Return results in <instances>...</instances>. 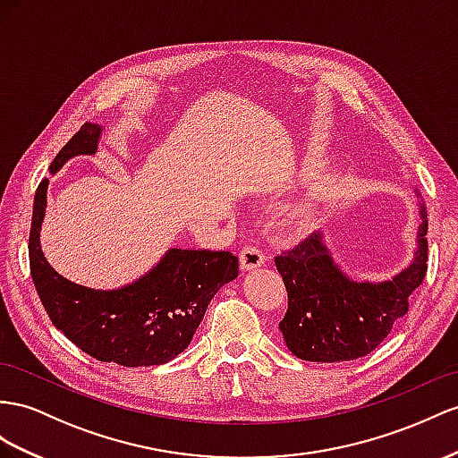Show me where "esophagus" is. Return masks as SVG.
<instances>
[{
    "label": "esophagus",
    "mask_w": 458,
    "mask_h": 458,
    "mask_svg": "<svg viewBox=\"0 0 458 458\" xmlns=\"http://www.w3.org/2000/svg\"><path fill=\"white\" fill-rule=\"evenodd\" d=\"M240 265L242 268H245V271L261 267L265 265V253L259 248H255V245H245V248H242L240 251Z\"/></svg>",
    "instance_id": "1"
}]
</instances>
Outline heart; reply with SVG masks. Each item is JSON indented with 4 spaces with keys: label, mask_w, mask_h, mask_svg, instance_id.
I'll use <instances>...</instances> for the list:
<instances>
[{
    "label": "heart",
    "mask_w": 458,
    "mask_h": 458,
    "mask_svg": "<svg viewBox=\"0 0 458 458\" xmlns=\"http://www.w3.org/2000/svg\"><path fill=\"white\" fill-rule=\"evenodd\" d=\"M319 207H321V197L311 199V201L300 205V207L294 210V215H292V218H294V222H296L298 226L306 228V226L313 225V220L318 218Z\"/></svg>",
    "instance_id": "1"
}]
</instances>
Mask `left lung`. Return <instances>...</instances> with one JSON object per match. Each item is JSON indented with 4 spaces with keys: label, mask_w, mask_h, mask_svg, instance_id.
<instances>
[{
    "label": "left lung",
    "mask_w": 458,
    "mask_h": 458,
    "mask_svg": "<svg viewBox=\"0 0 458 458\" xmlns=\"http://www.w3.org/2000/svg\"><path fill=\"white\" fill-rule=\"evenodd\" d=\"M420 216L414 261L383 283L350 280L333 261L319 232L275 257L288 292V310L278 329L292 354L308 361H348L368 356L389 336L428 271L424 203Z\"/></svg>",
    "instance_id": "left-lung-1"
}]
</instances>
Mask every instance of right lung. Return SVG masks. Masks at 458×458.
<instances>
[{"instance_id":"add662e5","label":"right lung","mask_w":458,"mask_h":458,"mask_svg":"<svg viewBox=\"0 0 458 458\" xmlns=\"http://www.w3.org/2000/svg\"><path fill=\"white\" fill-rule=\"evenodd\" d=\"M102 127L81 125L50 164L57 172L77 155L97 152ZM48 178L34 195L29 259L32 283L55 329L89 356L125 368L158 366L190 346L216 292L238 276L230 251L170 250L137 283L120 290H92L55 273L40 250Z\"/></svg>"}]
</instances>
